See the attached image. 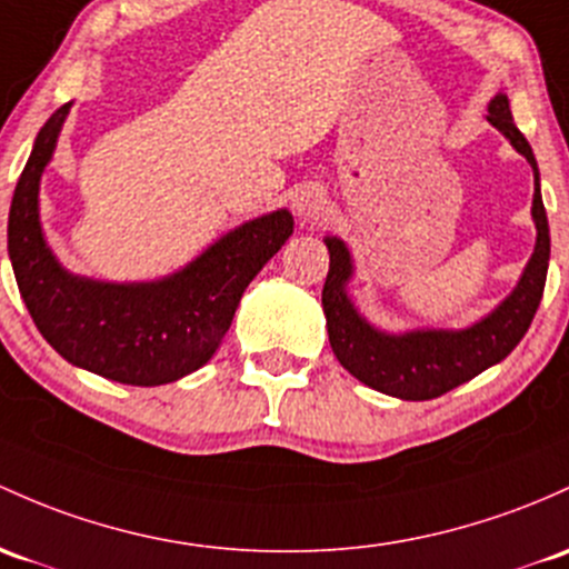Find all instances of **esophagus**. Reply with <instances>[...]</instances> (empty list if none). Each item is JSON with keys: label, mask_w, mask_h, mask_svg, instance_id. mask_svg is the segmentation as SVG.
Instances as JSON below:
<instances>
[{"label": "esophagus", "mask_w": 569, "mask_h": 569, "mask_svg": "<svg viewBox=\"0 0 569 569\" xmlns=\"http://www.w3.org/2000/svg\"><path fill=\"white\" fill-rule=\"evenodd\" d=\"M326 209V194L317 184H303L292 194V211L298 219H317Z\"/></svg>", "instance_id": "34e87169"}]
</instances>
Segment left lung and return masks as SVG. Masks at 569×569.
<instances>
[{
	"mask_svg": "<svg viewBox=\"0 0 569 569\" xmlns=\"http://www.w3.org/2000/svg\"><path fill=\"white\" fill-rule=\"evenodd\" d=\"M486 119L510 140L518 154L527 157L535 173V198H531V219L537 228L535 252L518 284L497 309L467 328H415L405 333L382 331L360 315L347 292V284L356 273L350 247L341 238L326 236L331 266H328L326 287H322V311H326L333 356L356 380L396 399H437L505 360L529 331L542 290H546L551 233H548L535 151L512 121L510 100L502 91L488 102Z\"/></svg>",
	"mask_w": 569,
	"mask_h": 569,
	"instance_id": "1",
	"label": "left lung"
}]
</instances>
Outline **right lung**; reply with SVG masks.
<instances>
[{
  "instance_id": "obj_1",
  "label": "right lung",
  "mask_w": 569,
  "mask_h": 569,
  "mask_svg": "<svg viewBox=\"0 0 569 569\" xmlns=\"http://www.w3.org/2000/svg\"><path fill=\"white\" fill-rule=\"evenodd\" d=\"M70 106L42 124L10 203L8 252L18 290L42 339L78 369L140 388L176 382L222 345L243 290L292 236V213L249 219L151 282L78 277L57 260L40 224L42 170Z\"/></svg>"
}]
</instances>
